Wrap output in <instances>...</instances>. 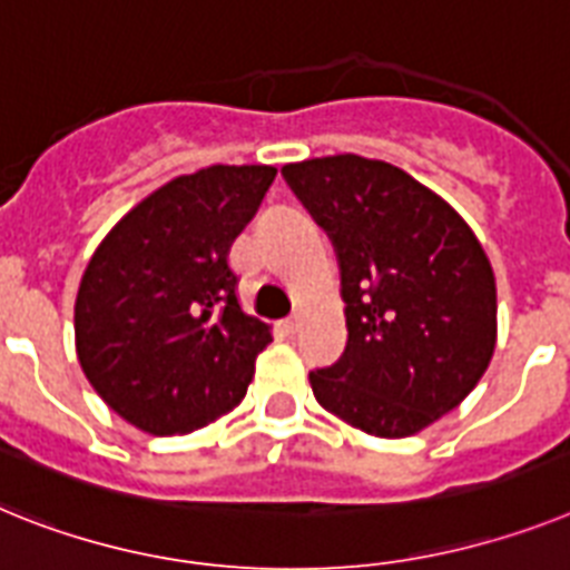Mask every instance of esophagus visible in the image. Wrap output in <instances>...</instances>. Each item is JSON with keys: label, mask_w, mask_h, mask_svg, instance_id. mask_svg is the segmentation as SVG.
<instances>
[{"label": "esophagus", "mask_w": 570, "mask_h": 570, "mask_svg": "<svg viewBox=\"0 0 570 570\" xmlns=\"http://www.w3.org/2000/svg\"><path fill=\"white\" fill-rule=\"evenodd\" d=\"M301 324H304V318H301V315H293V318H286L284 322V330L286 333H298Z\"/></svg>", "instance_id": "esophagus-1"}]
</instances>
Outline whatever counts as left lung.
I'll return each mask as SVG.
<instances>
[{"label":"left lung","mask_w":570,"mask_h":570,"mask_svg":"<svg viewBox=\"0 0 570 570\" xmlns=\"http://www.w3.org/2000/svg\"><path fill=\"white\" fill-rule=\"evenodd\" d=\"M333 237L347 347L309 371L324 411L374 438H411L461 405L499 336L490 257L466 219L400 167L365 156L284 165Z\"/></svg>","instance_id":"1"}]
</instances>
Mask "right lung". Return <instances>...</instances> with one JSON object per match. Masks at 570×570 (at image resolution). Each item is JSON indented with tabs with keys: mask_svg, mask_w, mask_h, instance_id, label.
<instances>
[{
	"mask_svg": "<svg viewBox=\"0 0 570 570\" xmlns=\"http://www.w3.org/2000/svg\"><path fill=\"white\" fill-rule=\"evenodd\" d=\"M212 165L170 179L95 248L75 301V351L109 409L147 434H190L240 405L272 327L237 298L228 252L275 179Z\"/></svg>",
	"mask_w": 570,
	"mask_h": 570,
	"instance_id": "add662e5",
	"label": "right lung"
}]
</instances>
